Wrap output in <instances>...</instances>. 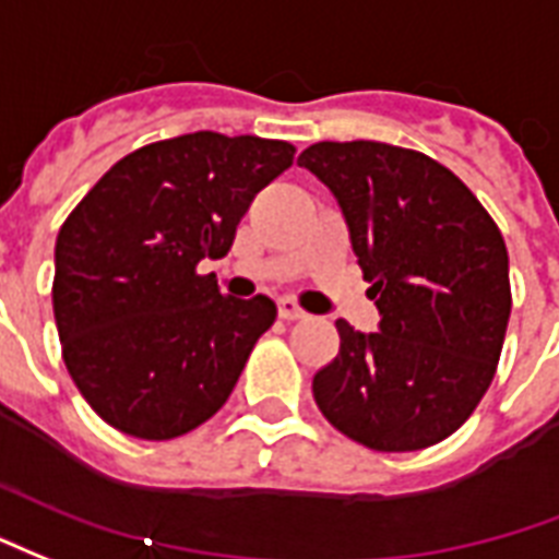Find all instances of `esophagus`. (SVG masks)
<instances>
[{
	"label": "esophagus",
	"mask_w": 559,
	"mask_h": 559,
	"mask_svg": "<svg viewBox=\"0 0 559 559\" xmlns=\"http://www.w3.org/2000/svg\"><path fill=\"white\" fill-rule=\"evenodd\" d=\"M276 312H280V319H283V321L307 319V312L297 307L295 300H280V304H276Z\"/></svg>",
	"instance_id": "obj_1"
}]
</instances>
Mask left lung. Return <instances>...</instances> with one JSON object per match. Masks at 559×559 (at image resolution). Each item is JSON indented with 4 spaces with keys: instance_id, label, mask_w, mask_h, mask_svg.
Segmentation results:
<instances>
[{
    "instance_id": "left-lung-1",
    "label": "left lung",
    "mask_w": 559,
    "mask_h": 559,
    "mask_svg": "<svg viewBox=\"0 0 559 559\" xmlns=\"http://www.w3.org/2000/svg\"><path fill=\"white\" fill-rule=\"evenodd\" d=\"M297 163L336 195L381 324L336 321L312 378L333 429L378 452L441 443L474 414L503 352L512 292L503 235L462 178L386 142H316Z\"/></svg>"
}]
</instances>
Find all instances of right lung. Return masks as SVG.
<instances>
[{
    "label": "right lung",
    "mask_w": 559,
    "mask_h": 559,
    "mask_svg": "<svg viewBox=\"0 0 559 559\" xmlns=\"http://www.w3.org/2000/svg\"><path fill=\"white\" fill-rule=\"evenodd\" d=\"M292 160V142L185 133L121 157L68 214L52 312L73 384L112 429L173 441L226 405L276 304L219 295L199 262L229 252Z\"/></svg>",
    "instance_id": "add662e5"
}]
</instances>
